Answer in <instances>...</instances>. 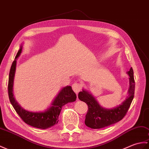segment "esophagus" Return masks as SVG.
Returning <instances> with one entry per match:
<instances>
[{"mask_svg":"<svg viewBox=\"0 0 149 149\" xmlns=\"http://www.w3.org/2000/svg\"><path fill=\"white\" fill-rule=\"evenodd\" d=\"M81 88H82L81 84L79 82H75L74 84H73V85H72V89H73V90L74 91V92L76 93V94H77V93L81 91Z\"/></svg>","mask_w":149,"mask_h":149,"instance_id":"1","label":"esophagus"}]
</instances>
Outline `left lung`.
<instances>
[{
  "instance_id": "8db88e82",
  "label": "left lung",
  "mask_w": 149,
  "mask_h": 149,
  "mask_svg": "<svg viewBox=\"0 0 149 149\" xmlns=\"http://www.w3.org/2000/svg\"><path fill=\"white\" fill-rule=\"evenodd\" d=\"M127 74L130 75V84L129 95L122 105L114 109H106L103 108L88 91L82 90V91L79 93V99L88 105V112L86 115L84 122L88 127L92 129L103 128L120 121L125 117L133 100L135 88L132 68H130Z\"/></svg>"
}]
</instances>
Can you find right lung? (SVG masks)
<instances>
[{"mask_svg": "<svg viewBox=\"0 0 149 149\" xmlns=\"http://www.w3.org/2000/svg\"><path fill=\"white\" fill-rule=\"evenodd\" d=\"M22 47H20L16 54L15 60H14L10 69L8 81V95L11 105L16 110V113L21 117L23 122L29 125L37 128L46 130L53 126L58 123V117L62 109V107L68 103L75 101L77 96L72 90L71 86H66L61 89V91L54 99L52 106L47 110L44 112H31L22 108L13 97V86L14 76H15L16 58L22 53Z\"/></svg>", "mask_w": 149, "mask_h": 149, "instance_id": "add662e5", "label": "right lung"}]
</instances>
